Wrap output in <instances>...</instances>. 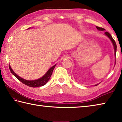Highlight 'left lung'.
<instances>
[{
	"label": "left lung",
	"mask_w": 122,
	"mask_h": 122,
	"mask_svg": "<svg viewBox=\"0 0 122 122\" xmlns=\"http://www.w3.org/2000/svg\"><path fill=\"white\" fill-rule=\"evenodd\" d=\"M96 28L98 30H105V29H104L102 27H98V26H96ZM105 34L106 35V36L108 37V38L110 39V40L111 41V42H112V44L113 45V47H114V50H115V56H116V50H117V46H116V42H115V41L113 40V39L112 38V36H111V34L108 33V32H105ZM96 85V86H97Z\"/></svg>",
	"instance_id": "1"
}]
</instances>
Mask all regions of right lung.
Here are the masks:
<instances>
[{"label":"right lung","instance_id":"right-lung-1","mask_svg":"<svg viewBox=\"0 0 122 122\" xmlns=\"http://www.w3.org/2000/svg\"><path fill=\"white\" fill-rule=\"evenodd\" d=\"M55 66H56V65L53 66L52 67H51V68L47 71V73L45 74V75H44V76H42V77H41L40 78H39V79L36 80H32V81H28V80H25L24 78L20 77V76L17 75V74H16L15 73H14V72L13 71V70L12 69L11 66H9V68L12 74H13V75L15 76L17 79L19 80L20 82H21L22 83L26 84V85L30 86V87L35 88V87H39V86H43L47 83V82L48 81L49 78H50L51 74H52L53 71L54 69Z\"/></svg>","mask_w":122,"mask_h":122}]
</instances>
